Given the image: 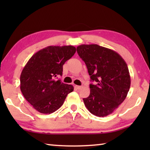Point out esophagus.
<instances>
[{"label":"esophagus","mask_w":150,"mask_h":150,"mask_svg":"<svg viewBox=\"0 0 150 150\" xmlns=\"http://www.w3.org/2000/svg\"><path fill=\"white\" fill-rule=\"evenodd\" d=\"M75 87L77 88L78 90H80V89H81V88H82V86H79V85H76V86H75Z\"/></svg>","instance_id":"34e87169"}]
</instances>
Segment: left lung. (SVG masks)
<instances>
[{"label":"left lung","instance_id":"obj_1","mask_svg":"<svg viewBox=\"0 0 150 150\" xmlns=\"http://www.w3.org/2000/svg\"><path fill=\"white\" fill-rule=\"evenodd\" d=\"M87 65L91 81L90 95L83 98L91 113L104 117L113 112L125 100L130 87V76L125 61L118 53L97 44L77 47Z\"/></svg>","mask_w":150,"mask_h":150}]
</instances>
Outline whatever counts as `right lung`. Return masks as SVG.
I'll return each mask as SVG.
<instances>
[{
    "label": "right lung",
    "mask_w": 150,
    "mask_h": 150,
    "mask_svg": "<svg viewBox=\"0 0 150 150\" xmlns=\"http://www.w3.org/2000/svg\"><path fill=\"white\" fill-rule=\"evenodd\" d=\"M75 52L72 45L48 46L33 55L24 66L20 75V90L39 112L57 110L74 89L73 85L64 84L57 77L62 75L63 64Z\"/></svg>",
    "instance_id": "right-lung-1"
}]
</instances>
